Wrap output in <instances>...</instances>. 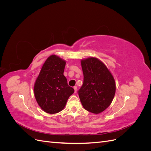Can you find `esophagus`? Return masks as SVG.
Masks as SVG:
<instances>
[{
	"label": "esophagus",
	"mask_w": 151,
	"mask_h": 151,
	"mask_svg": "<svg viewBox=\"0 0 151 151\" xmlns=\"http://www.w3.org/2000/svg\"><path fill=\"white\" fill-rule=\"evenodd\" d=\"M74 89L75 93H76V92H77V86H74Z\"/></svg>",
	"instance_id": "1"
}]
</instances>
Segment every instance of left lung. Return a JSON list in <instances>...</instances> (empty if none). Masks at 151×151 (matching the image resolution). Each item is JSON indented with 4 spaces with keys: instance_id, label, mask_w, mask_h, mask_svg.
Returning <instances> with one entry per match:
<instances>
[{
    "instance_id": "8db88e82",
    "label": "left lung",
    "mask_w": 151,
    "mask_h": 151,
    "mask_svg": "<svg viewBox=\"0 0 151 151\" xmlns=\"http://www.w3.org/2000/svg\"><path fill=\"white\" fill-rule=\"evenodd\" d=\"M81 63L84 74L83 84L79 91L82 105L91 113H102L115 96V79L106 65L96 57L82 59Z\"/></svg>"
}]
</instances>
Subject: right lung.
<instances>
[{"mask_svg":"<svg viewBox=\"0 0 151 151\" xmlns=\"http://www.w3.org/2000/svg\"><path fill=\"white\" fill-rule=\"evenodd\" d=\"M66 62L56 55L47 58L34 84L36 102L43 110L55 114L65 108L74 89L68 85L63 75Z\"/></svg>","mask_w":151,"mask_h":151,"instance_id":"add662e5","label":"right lung"}]
</instances>
